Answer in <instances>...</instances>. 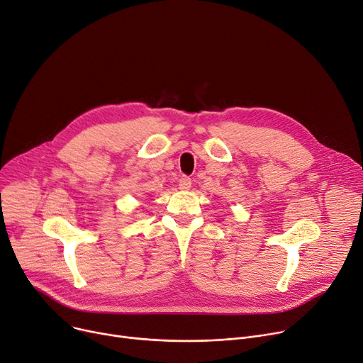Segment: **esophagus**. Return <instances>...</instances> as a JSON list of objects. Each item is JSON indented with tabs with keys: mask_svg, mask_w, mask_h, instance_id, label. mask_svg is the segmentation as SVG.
<instances>
[{
	"mask_svg": "<svg viewBox=\"0 0 363 363\" xmlns=\"http://www.w3.org/2000/svg\"><path fill=\"white\" fill-rule=\"evenodd\" d=\"M189 186H191V178L186 177V175H182L179 178V188L181 189H189Z\"/></svg>",
	"mask_w": 363,
	"mask_h": 363,
	"instance_id": "1",
	"label": "esophagus"
}]
</instances>
